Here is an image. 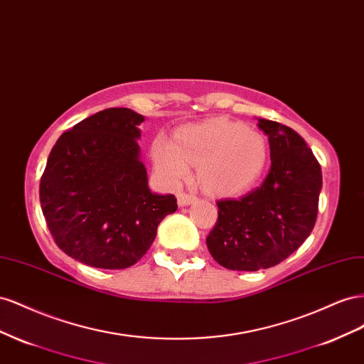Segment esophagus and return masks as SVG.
<instances>
[{"label": "esophagus", "mask_w": 364, "mask_h": 364, "mask_svg": "<svg viewBox=\"0 0 364 364\" xmlns=\"http://www.w3.org/2000/svg\"><path fill=\"white\" fill-rule=\"evenodd\" d=\"M176 200H178V205H191L196 201V196L192 193H186V192H180L176 195Z\"/></svg>", "instance_id": "esophagus-1"}]
</instances>
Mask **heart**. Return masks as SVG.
Instances as JSON below:
<instances>
[{
    "mask_svg": "<svg viewBox=\"0 0 364 364\" xmlns=\"http://www.w3.org/2000/svg\"><path fill=\"white\" fill-rule=\"evenodd\" d=\"M151 157L166 181L188 178L191 164H196L207 191L233 195L250 189L261 178L268 160V144L261 132L216 119L181 129L175 141L159 136L152 141Z\"/></svg>",
    "mask_w": 364,
    "mask_h": 364,
    "instance_id": "heart-1",
    "label": "heart"
}]
</instances>
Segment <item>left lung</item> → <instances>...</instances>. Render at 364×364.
Returning a JSON list of instances; mask_svg holds the SVG:
<instances>
[{
	"label": "left lung",
	"mask_w": 364,
	"mask_h": 364,
	"mask_svg": "<svg viewBox=\"0 0 364 364\" xmlns=\"http://www.w3.org/2000/svg\"><path fill=\"white\" fill-rule=\"evenodd\" d=\"M268 136L272 168L264 183L240 200H220L218 221L207 236L215 261L236 272L280 264L313 232L321 169L305 140L273 120L259 119Z\"/></svg>",
	"instance_id": "1"
}]
</instances>
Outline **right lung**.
Returning a JSON list of instances; mask_svg holds the SVG:
<instances>
[{
	"mask_svg": "<svg viewBox=\"0 0 364 364\" xmlns=\"http://www.w3.org/2000/svg\"><path fill=\"white\" fill-rule=\"evenodd\" d=\"M144 120L129 108H108L58 139L41 176L39 200L56 245L76 261L122 269L149 250L173 195L152 193L140 160Z\"/></svg>",
	"mask_w": 364,
	"mask_h": 364,
	"instance_id": "1",
	"label": "right lung"
}]
</instances>
